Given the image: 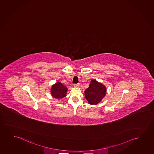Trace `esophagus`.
<instances>
[{"label":"esophagus","mask_w":154,"mask_h":154,"mask_svg":"<svg viewBox=\"0 0 154 154\" xmlns=\"http://www.w3.org/2000/svg\"><path fill=\"white\" fill-rule=\"evenodd\" d=\"M74 87L75 88H78V87L80 86V84H75L74 85Z\"/></svg>","instance_id":"34e87169"}]
</instances>
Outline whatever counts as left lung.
<instances>
[{"label": "left lung", "mask_w": 154, "mask_h": 154, "mask_svg": "<svg viewBox=\"0 0 154 154\" xmlns=\"http://www.w3.org/2000/svg\"><path fill=\"white\" fill-rule=\"evenodd\" d=\"M85 98L89 104L97 105L101 102L106 93V87L95 79H92L89 87L85 90Z\"/></svg>", "instance_id": "1"}]
</instances>
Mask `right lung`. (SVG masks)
Returning a JSON list of instances; mask_svg holds the SVG:
<instances>
[{
	"mask_svg": "<svg viewBox=\"0 0 154 154\" xmlns=\"http://www.w3.org/2000/svg\"><path fill=\"white\" fill-rule=\"evenodd\" d=\"M68 88L60 82H57L52 86L50 92L52 96L57 100H60L66 96Z\"/></svg>",
	"mask_w": 154,
	"mask_h": 154,
	"instance_id": "add662e5",
	"label": "right lung"
}]
</instances>
